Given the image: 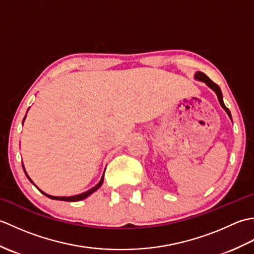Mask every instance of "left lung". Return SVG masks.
<instances>
[{"label": "left lung", "mask_w": 254, "mask_h": 254, "mask_svg": "<svg viewBox=\"0 0 254 254\" xmlns=\"http://www.w3.org/2000/svg\"><path fill=\"white\" fill-rule=\"evenodd\" d=\"M194 78L197 79V80H201V82H204L205 84H206V85L208 86L209 88H212V89L215 91V93H216L220 106L223 107V109H224L226 112H227V115H228L229 118L231 119V113H230L228 108L225 106L224 101H223V94H222V90H220V88H219V86H218L217 84H215V83L213 82V80H210V79L206 76V75H205V74L202 73V72H196L195 75H194Z\"/></svg>", "instance_id": "8db88e82"}]
</instances>
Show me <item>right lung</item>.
I'll return each mask as SVG.
<instances>
[{"instance_id": "right-lung-1", "label": "right lung", "mask_w": 254, "mask_h": 254, "mask_svg": "<svg viewBox=\"0 0 254 254\" xmlns=\"http://www.w3.org/2000/svg\"><path fill=\"white\" fill-rule=\"evenodd\" d=\"M25 118H26V117H25ZM25 118H24V121H25ZM24 121H23V123H24ZM23 168H24V166H23ZM24 171H25V169H24ZM25 174H26L27 178H28V179L30 180V182L34 183V182L31 181L30 178L28 177V175H27L26 171H25ZM104 176H105V172H104V175H102L100 181L98 182V185H96L94 188H91L90 190H88V191H86V192H84V193H80V194H77V195H73V196H52V195H49V194L42 192V191L40 190V189H39V191H40L42 194H45L46 196H48L49 198H52V199H59V201H67V202H77V201H80V199H84V198H86V197H88L91 193H94L95 191L98 190V189L101 187L102 182H104Z\"/></svg>"}]
</instances>
